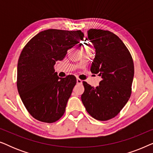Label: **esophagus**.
<instances>
[{"mask_svg":"<svg viewBox=\"0 0 153 153\" xmlns=\"http://www.w3.org/2000/svg\"><path fill=\"white\" fill-rule=\"evenodd\" d=\"M76 83H77V84H82V80H81L80 79L77 78L76 79Z\"/></svg>","mask_w":153,"mask_h":153,"instance_id":"34e87169","label":"esophagus"}]
</instances>
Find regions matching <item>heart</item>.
I'll list each match as a JSON object with an SVG mask.
<instances>
[{
  "instance_id": "1",
  "label": "heart",
  "mask_w": 153,
  "mask_h": 153,
  "mask_svg": "<svg viewBox=\"0 0 153 153\" xmlns=\"http://www.w3.org/2000/svg\"><path fill=\"white\" fill-rule=\"evenodd\" d=\"M88 48H89V47H88Z\"/></svg>"
}]
</instances>
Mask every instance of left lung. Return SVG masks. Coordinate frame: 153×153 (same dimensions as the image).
<instances>
[{"instance_id":"8db88e82","label":"left lung","mask_w":153,"mask_h":153,"mask_svg":"<svg viewBox=\"0 0 153 153\" xmlns=\"http://www.w3.org/2000/svg\"><path fill=\"white\" fill-rule=\"evenodd\" d=\"M88 36L96 52L91 71L102 79L96 88L83 81L85 91L81 101L93 118L108 120L120 113L130 97L134 74L133 59L114 33L92 28L88 31Z\"/></svg>"}]
</instances>
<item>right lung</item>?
<instances>
[{
    "label": "right lung",
    "instance_id": "1",
    "mask_svg": "<svg viewBox=\"0 0 153 153\" xmlns=\"http://www.w3.org/2000/svg\"><path fill=\"white\" fill-rule=\"evenodd\" d=\"M83 36L81 30L49 29L33 37L23 49L16 86L25 107L36 120L52 123L64 114L76 79L74 75L59 78L54 65Z\"/></svg>",
    "mask_w": 153,
    "mask_h": 153
}]
</instances>
